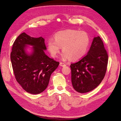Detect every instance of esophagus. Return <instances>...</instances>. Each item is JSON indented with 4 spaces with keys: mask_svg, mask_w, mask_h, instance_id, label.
Masks as SVG:
<instances>
[{
    "mask_svg": "<svg viewBox=\"0 0 121 121\" xmlns=\"http://www.w3.org/2000/svg\"><path fill=\"white\" fill-rule=\"evenodd\" d=\"M59 65H60V66H61V67H65V66H66V65L65 64V63H62V62H60V63Z\"/></svg>",
    "mask_w": 121,
    "mask_h": 121,
    "instance_id": "1",
    "label": "esophagus"
}]
</instances>
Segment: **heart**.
<instances>
[{
	"instance_id": "1",
	"label": "heart",
	"mask_w": 121,
	"mask_h": 121,
	"mask_svg": "<svg viewBox=\"0 0 121 121\" xmlns=\"http://www.w3.org/2000/svg\"><path fill=\"white\" fill-rule=\"evenodd\" d=\"M90 44V38L84 31L69 29L58 32L54 35V40L48 41V48L52 57L57 56L62 47L64 59L78 61L86 54Z\"/></svg>"
}]
</instances>
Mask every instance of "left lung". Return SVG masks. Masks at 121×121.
Masks as SVG:
<instances>
[{
	"instance_id": "left-lung-1",
	"label": "left lung",
	"mask_w": 121,
	"mask_h": 121,
	"mask_svg": "<svg viewBox=\"0 0 121 121\" xmlns=\"http://www.w3.org/2000/svg\"><path fill=\"white\" fill-rule=\"evenodd\" d=\"M108 58L102 40L99 36L94 37L88 53L71 64V80L74 90L85 93L96 88L105 75Z\"/></svg>"
}]
</instances>
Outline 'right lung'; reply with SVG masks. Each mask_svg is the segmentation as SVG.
<instances>
[{"instance_id": "obj_1", "label": "right lung", "mask_w": 121, "mask_h": 121, "mask_svg": "<svg viewBox=\"0 0 121 121\" xmlns=\"http://www.w3.org/2000/svg\"><path fill=\"white\" fill-rule=\"evenodd\" d=\"M27 45L34 46L30 55L25 52ZM46 49L43 38L31 37L24 32L17 37L13 45L10 57L15 78L30 94H38L46 89L51 74L59 64L45 54Z\"/></svg>"}]
</instances>
